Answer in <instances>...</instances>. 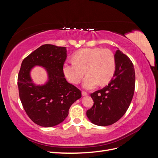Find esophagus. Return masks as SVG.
Instances as JSON below:
<instances>
[{
    "label": "esophagus",
    "instance_id": "obj_1",
    "mask_svg": "<svg viewBox=\"0 0 158 158\" xmlns=\"http://www.w3.org/2000/svg\"><path fill=\"white\" fill-rule=\"evenodd\" d=\"M82 94L83 96H87V95H88V94L86 92H84V91H83V92H82Z\"/></svg>",
    "mask_w": 158,
    "mask_h": 158
}]
</instances>
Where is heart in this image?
<instances>
[{"mask_svg":"<svg viewBox=\"0 0 158 158\" xmlns=\"http://www.w3.org/2000/svg\"><path fill=\"white\" fill-rule=\"evenodd\" d=\"M85 73L83 87L90 89L99 83L105 85L113 78L116 70L115 56L111 51L102 48H85L76 52L74 61L66 62L63 72L66 78L74 84L80 83Z\"/></svg>","mask_w":158,"mask_h":158,"instance_id":"1","label":"heart"}]
</instances>
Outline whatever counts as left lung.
Segmentation results:
<instances>
[{
    "label": "left lung",
    "instance_id": "obj_1",
    "mask_svg": "<svg viewBox=\"0 0 158 158\" xmlns=\"http://www.w3.org/2000/svg\"><path fill=\"white\" fill-rule=\"evenodd\" d=\"M116 70L107 85L91 94L94 106L86 115L98 126L113 125L120 119L130 106L135 88V72L132 61L120 50L114 54Z\"/></svg>",
    "mask_w": 158,
    "mask_h": 158
}]
</instances>
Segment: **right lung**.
I'll return each mask as SVG.
<instances>
[{
    "label": "right lung",
    "mask_w": 158,
    "mask_h": 158,
    "mask_svg": "<svg viewBox=\"0 0 158 158\" xmlns=\"http://www.w3.org/2000/svg\"><path fill=\"white\" fill-rule=\"evenodd\" d=\"M64 47L41 45L23 60L18 76L19 95L26 113L31 120L44 127H51L64 121L72 104L82 97L81 91L69 84L63 73L66 59ZM35 65L44 67L48 80L36 85L30 76Z\"/></svg>",
    "instance_id": "right-lung-1"
}]
</instances>
